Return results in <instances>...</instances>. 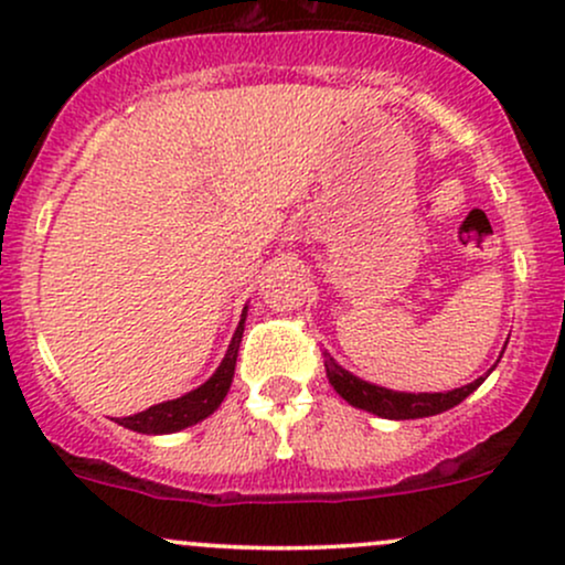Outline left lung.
Here are the masks:
<instances>
[{"label": "left lung", "mask_w": 565, "mask_h": 565, "mask_svg": "<svg viewBox=\"0 0 565 565\" xmlns=\"http://www.w3.org/2000/svg\"><path fill=\"white\" fill-rule=\"evenodd\" d=\"M323 366H327V377L332 382V387L350 406L364 408V412H372L385 419L433 417V414H440L446 412V408L462 404V401L468 398L472 391H478L481 382L489 377V374H486V377H478L476 382H470V385H462L449 393H398L353 377V374L345 372L329 353H323Z\"/></svg>", "instance_id": "8db88e82"}]
</instances>
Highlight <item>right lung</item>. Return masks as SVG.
Wrapping results in <instances>:
<instances>
[{"mask_svg":"<svg viewBox=\"0 0 565 565\" xmlns=\"http://www.w3.org/2000/svg\"><path fill=\"white\" fill-rule=\"evenodd\" d=\"M244 319H246V310L242 313V321H238L236 334H233L223 364L217 366V372L212 374L204 385L196 387V391L180 395V398L164 401V404H157L146 408V412L132 414V417L116 419V423L129 427V430L135 433H153V436H159V433H178L183 430V427H191L201 423V419L210 417V414L223 404V398L231 391L233 369H236L238 345H242V334H244Z\"/></svg>","mask_w":565,"mask_h":565,"instance_id":"add662e5","label":"right lung"}]
</instances>
